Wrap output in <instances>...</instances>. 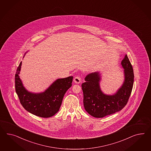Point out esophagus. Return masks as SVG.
Wrapping results in <instances>:
<instances>
[{
  "instance_id": "esophagus-1",
  "label": "esophagus",
  "mask_w": 151,
  "mask_h": 151,
  "mask_svg": "<svg viewBox=\"0 0 151 151\" xmlns=\"http://www.w3.org/2000/svg\"><path fill=\"white\" fill-rule=\"evenodd\" d=\"M73 81L76 83H80L81 82V78L80 76H76L73 79Z\"/></svg>"
}]
</instances>
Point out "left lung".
<instances>
[{
  "instance_id": "obj_1",
  "label": "left lung",
  "mask_w": 151,
  "mask_h": 151,
  "mask_svg": "<svg viewBox=\"0 0 151 151\" xmlns=\"http://www.w3.org/2000/svg\"><path fill=\"white\" fill-rule=\"evenodd\" d=\"M121 64L124 68V81L117 92L112 95L104 93L100 88L101 74L95 72L87 75L82 84L83 106L91 116L101 118L119 111L127 105L132 90L134 74L130 61L125 55Z\"/></svg>"
}]
</instances>
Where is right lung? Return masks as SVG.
Returning a JSON list of instances; mask_svg holds the SVG:
<instances>
[{"mask_svg":"<svg viewBox=\"0 0 151 151\" xmlns=\"http://www.w3.org/2000/svg\"><path fill=\"white\" fill-rule=\"evenodd\" d=\"M21 64V61L15 78V90L21 105L30 113L41 118L54 115L60 109L66 92L72 86L73 76L58 78L45 92L35 93L29 92L23 86L19 75Z\"/></svg>","mask_w":151,"mask_h":151,"instance_id":"obj_1","label":"right lung"}]
</instances>
